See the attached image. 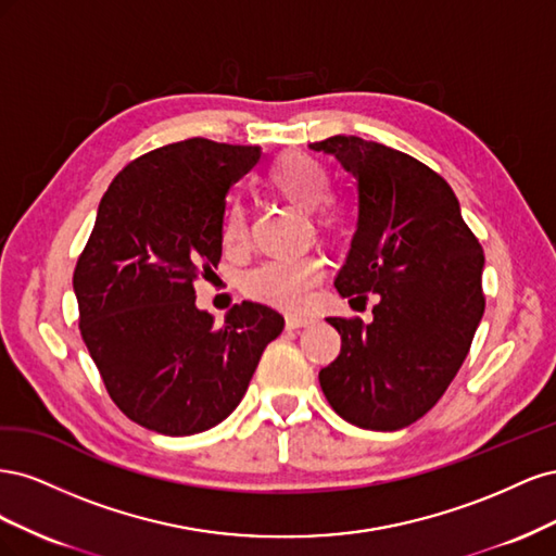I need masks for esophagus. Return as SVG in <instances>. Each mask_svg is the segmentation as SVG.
Segmentation results:
<instances>
[{
  "label": "esophagus",
  "instance_id": "obj_1",
  "mask_svg": "<svg viewBox=\"0 0 556 556\" xmlns=\"http://www.w3.org/2000/svg\"><path fill=\"white\" fill-rule=\"evenodd\" d=\"M315 319L308 317V315H288L285 317V325H288V329H299V327H308L313 325Z\"/></svg>",
  "mask_w": 556,
  "mask_h": 556
}]
</instances>
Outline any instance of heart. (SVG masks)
I'll use <instances>...</instances> for the list:
<instances>
[{
    "instance_id": "obj_1",
    "label": "heart",
    "mask_w": 556,
    "mask_h": 556,
    "mask_svg": "<svg viewBox=\"0 0 556 556\" xmlns=\"http://www.w3.org/2000/svg\"><path fill=\"white\" fill-rule=\"evenodd\" d=\"M266 185L292 206L311 211L317 227L327 233H339L345 225V208L329 192L327 166L306 153L280 155L266 174ZM223 243L239 250L248 243L245 211L233 204L223 220ZM325 276V264L315 255L278 257L252 268L243 278V290L264 304L280 308H299L308 299L313 285Z\"/></svg>"
}]
</instances>
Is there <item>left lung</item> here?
<instances>
[{"instance_id":"8db88e82","label":"left lung","mask_w":556,"mask_h":556,"mask_svg":"<svg viewBox=\"0 0 556 556\" xmlns=\"http://www.w3.org/2000/svg\"><path fill=\"white\" fill-rule=\"evenodd\" d=\"M357 178L359 220L333 285L378 294L374 323L327 317L341 355L319 371L345 422L396 431L417 422L462 368L484 313V255L450 185L427 164L359 137L311 143Z\"/></svg>"}]
</instances>
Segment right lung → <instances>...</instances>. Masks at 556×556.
<instances>
[{"label": "right lung", "instance_id": "add662e5", "mask_svg": "<svg viewBox=\"0 0 556 556\" xmlns=\"http://www.w3.org/2000/svg\"><path fill=\"white\" fill-rule=\"evenodd\" d=\"M260 155L185 139L129 162L99 201L74 271L80 336L115 406L150 431L220 425L285 327L252 301L223 325L194 304V282L223 255L225 197Z\"/></svg>", "mask_w": 556, "mask_h": 556}]
</instances>
